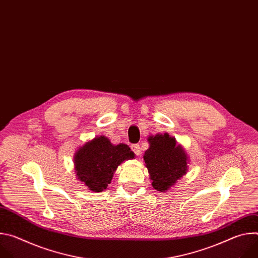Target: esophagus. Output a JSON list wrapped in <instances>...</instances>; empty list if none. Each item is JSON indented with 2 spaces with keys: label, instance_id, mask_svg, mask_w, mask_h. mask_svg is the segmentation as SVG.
Masks as SVG:
<instances>
[{
  "label": "esophagus",
  "instance_id": "obj_1",
  "mask_svg": "<svg viewBox=\"0 0 258 258\" xmlns=\"http://www.w3.org/2000/svg\"><path fill=\"white\" fill-rule=\"evenodd\" d=\"M131 148H132V150L134 151V153L136 155H140L141 154V148H140V145L139 144H133L131 146Z\"/></svg>",
  "mask_w": 258,
  "mask_h": 258
}]
</instances>
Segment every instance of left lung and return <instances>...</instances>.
Segmentation results:
<instances>
[{
	"mask_svg": "<svg viewBox=\"0 0 258 258\" xmlns=\"http://www.w3.org/2000/svg\"><path fill=\"white\" fill-rule=\"evenodd\" d=\"M148 142L150 147L144 154V160L152 186L157 191L166 192L187 173L189 157L175 138L166 133L151 136Z\"/></svg>",
	"mask_w": 258,
	"mask_h": 258,
	"instance_id": "1",
	"label": "left lung"
}]
</instances>
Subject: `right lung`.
Here are the masks:
<instances>
[{
    "label": "right lung",
    "mask_w": 258,
    "mask_h": 258,
    "mask_svg": "<svg viewBox=\"0 0 258 258\" xmlns=\"http://www.w3.org/2000/svg\"><path fill=\"white\" fill-rule=\"evenodd\" d=\"M133 158L135 153L127 145H113L108 138L100 136L79 148L73 161L78 178L89 190L102 192L111 182L118 165Z\"/></svg>",
    "instance_id": "right-lung-1"
}]
</instances>
